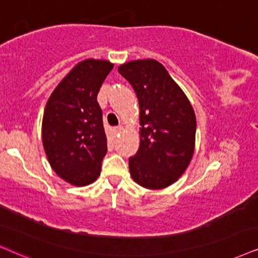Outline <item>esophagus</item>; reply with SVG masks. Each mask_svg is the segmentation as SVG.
<instances>
[{
    "mask_svg": "<svg viewBox=\"0 0 258 258\" xmlns=\"http://www.w3.org/2000/svg\"><path fill=\"white\" fill-rule=\"evenodd\" d=\"M122 131H123V126H121V125L116 126L115 128H114V133H115V135H119V133H121Z\"/></svg>",
    "mask_w": 258,
    "mask_h": 258,
    "instance_id": "1",
    "label": "esophagus"
}]
</instances>
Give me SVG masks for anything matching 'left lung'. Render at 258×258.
Segmentation results:
<instances>
[{
    "label": "left lung",
    "mask_w": 258,
    "mask_h": 258,
    "mask_svg": "<svg viewBox=\"0 0 258 258\" xmlns=\"http://www.w3.org/2000/svg\"><path fill=\"white\" fill-rule=\"evenodd\" d=\"M118 72L135 89L140 108V145L128 159L132 179L151 190L167 187L185 172L194 156V108L157 60L130 61Z\"/></svg>",
    "instance_id": "obj_1"
}]
</instances>
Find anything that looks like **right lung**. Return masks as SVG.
Listing matches in <instances>:
<instances>
[{"mask_svg": "<svg viewBox=\"0 0 258 258\" xmlns=\"http://www.w3.org/2000/svg\"><path fill=\"white\" fill-rule=\"evenodd\" d=\"M112 70L106 60L81 61L56 86L44 108L42 144L48 161L57 176L75 186L100 176L107 138L97 97Z\"/></svg>", "mask_w": 258, "mask_h": 258, "instance_id": "obj_1", "label": "right lung"}]
</instances>
